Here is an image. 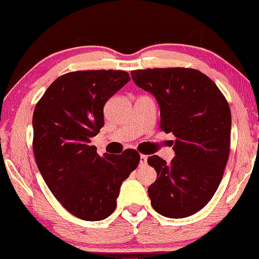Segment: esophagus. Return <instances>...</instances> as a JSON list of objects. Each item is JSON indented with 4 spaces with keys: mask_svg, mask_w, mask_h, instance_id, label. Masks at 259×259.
Segmentation results:
<instances>
[{
    "mask_svg": "<svg viewBox=\"0 0 259 259\" xmlns=\"http://www.w3.org/2000/svg\"><path fill=\"white\" fill-rule=\"evenodd\" d=\"M147 159H148V156L145 155V154H141V155H140V165L141 166H146L147 165Z\"/></svg>",
    "mask_w": 259,
    "mask_h": 259,
    "instance_id": "1",
    "label": "esophagus"
}]
</instances>
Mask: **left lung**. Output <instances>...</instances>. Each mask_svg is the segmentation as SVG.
<instances>
[{
	"instance_id": "obj_1",
	"label": "left lung",
	"mask_w": 259,
	"mask_h": 259,
	"mask_svg": "<svg viewBox=\"0 0 259 259\" xmlns=\"http://www.w3.org/2000/svg\"><path fill=\"white\" fill-rule=\"evenodd\" d=\"M137 86L160 106V129L172 133L176 156L148 163L158 176L148 188L152 207L166 218L190 217L207 205L220 185L231 148V110L219 87L191 68L133 70Z\"/></svg>"
}]
</instances>
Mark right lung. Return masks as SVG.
I'll list each match as a JSON object with an SVG mask.
<instances>
[{
    "label": "right lung",
    "mask_w": 259,
    "mask_h": 259,
    "mask_svg": "<svg viewBox=\"0 0 259 259\" xmlns=\"http://www.w3.org/2000/svg\"><path fill=\"white\" fill-rule=\"evenodd\" d=\"M129 81L123 70L71 71L57 77L35 105V162L55 197L81 220L110 217L120 185L140 162L135 149L100 156L91 145L104 126L105 103Z\"/></svg>",
    "instance_id": "obj_1"
}]
</instances>
